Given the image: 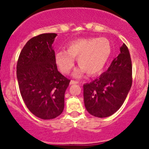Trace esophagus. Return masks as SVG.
<instances>
[{
	"instance_id": "obj_1",
	"label": "esophagus",
	"mask_w": 149,
	"mask_h": 149,
	"mask_svg": "<svg viewBox=\"0 0 149 149\" xmlns=\"http://www.w3.org/2000/svg\"><path fill=\"white\" fill-rule=\"evenodd\" d=\"M79 84V82L76 81H73V80H71L70 82V84Z\"/></svg>"
}]
</instances>
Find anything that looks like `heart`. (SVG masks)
I'll return each instance as SVG.
<instances>
[{
    "mask_svg": "<svg viewBox=\"0 0 149 149\" xmlns=\"http://www.w3.org/2000/svg\"><path fill=\"white\" fill-rule=\"evenodd\" d=\"M112 54V45L107 39H79L68 45L67 50H60L55 57V63L60 71L68 74L77 59L79 68L73 73L76 78H81L85 73L94 76L101 73Z\"/></svg>",
    "mask_w": 149,
    "mask_h": 149,
    "instance_id": "1",
    "label": "heart"
}]
</instances>
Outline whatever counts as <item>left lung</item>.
<instances>
[{
  "instance_id": "8db88e82",
  "label": "left lung",
  "mask_w": 149,
  "mask_h": 149,
  "mask_svg": "<svg viewBox=\"0 0 149 149\" xmlns=\"http://www.w3.org/2000/svg\"><path fill=\"white\" fill-rule=\"evenodd\" d=\"M132 62L128 48L123 43L120 54L107 70L84 85L86 109L97 118L111 116L120 108L132 86Z\"/></svg>"
}]
</instances>
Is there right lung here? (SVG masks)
<instances>
[{"instance_id": "1", "label": "right lung", "mask_w": 149, "mask_h": 149, "mask_svg": "<svg viewBox=\"0 0 149 149\" xmlns=\"http://www.w3.org/2000/svg\"><path fill=\"white\" fill-rule=\"evenodd\" d=\"M56 36L46 33L30 39L21 51L16 66L23 101L33 115L43 120L54 119L62 113L70 83L55 63L52 45Z\"/></svg>"}]
</instances>
